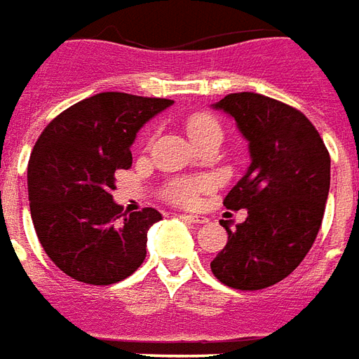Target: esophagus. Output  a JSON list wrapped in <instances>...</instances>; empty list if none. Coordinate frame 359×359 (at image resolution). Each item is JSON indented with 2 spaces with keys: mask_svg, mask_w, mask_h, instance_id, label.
<instances>
[{
  "mask_svg": "<svg viewBox=\"0 0 359 359\" xmlns=\"http://www.w3.org/2000/svg\"><path fill=\"white\" fill-rule=\"evenodd\" d=\"M180 218H184V220L191 222V224H205V222H208L207 216H201V215H182Z\"/></svg>",
  "mask_w": 359,
  "mask_h": 359,
  "instance_id": "1",
  "label": "esophagus"
}]
</instances>
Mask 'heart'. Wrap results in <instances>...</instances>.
<instances>
[{
	"label": "heart",
	"instance_id": "heart-1",
	"mask_svg": "<svg viewBox=\"0 0 359 359\" xmlns=\"http://www.w3.org/2000/svg\"><path fill=\"white\" fill-rule=\"evenodd\" d=\"M187 135L191 137V141H199L203 137L208 135H220L222 137V127L218 123V119L215 116H210L207 111H201V114H193L187 118ZM207 187V182H191V180H180L168 187L166 195L170 199L177 203V205H191L197 193L201 189Z\"/></svg>",
	"mask_w": 359,
	"mask_h": 359
}]
</instances>
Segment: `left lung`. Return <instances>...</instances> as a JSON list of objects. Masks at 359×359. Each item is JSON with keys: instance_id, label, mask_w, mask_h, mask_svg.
Instances as JSON below:
<instances>
[{"instance_id": "8db88e82", "label": "left lung", "mask_w": 359, "mask_h": 359, "mask_svg": "<svg viewBox=\"0 0 359 359\" xmlns=\"http://www.w3.org/2000/svg\"><path fill=\"white\" fill-rule=\"evenodd\" d=\"M216 110L236 119L248 141L249 164L224 207L248 210L230 228L226 248L210 263L218 280L261 290L286 278L313 245L330 187V156L313 123L296 108L255 93H233Z\"/></svg>"}]
</instances>
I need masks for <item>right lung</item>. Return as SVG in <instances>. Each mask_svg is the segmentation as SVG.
<instances>
[{"mask_svg":"<svg viewBox=\"0 0 359 359\" xmlns=\"http://www.w3.org/2000/svg\"><path fill=\"white\" fill-rule=\"evenodd\" d=\"M174 100L100 93L53 118L29 160L32 224L46 255L85 284L108 286L133 274L147 257L156 208L123 212L111 191L131 166L139 129Z\"/></svg>","mask_w":359,"mask_h":359,"instance_id":"add662e5","label":"right lung"}]
</instances>
